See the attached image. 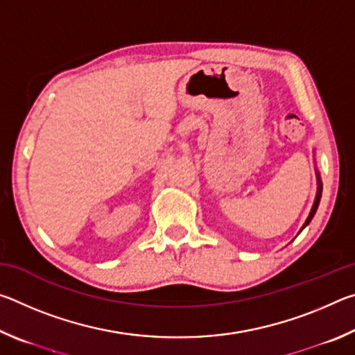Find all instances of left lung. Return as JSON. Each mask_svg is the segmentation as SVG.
Masks as SVG:
<instances>
[{"mask_svg": "<svg viewBox=\"0 0 355 355\" xmlns=\"http://www.w3.org/2000/svg\"><path fill=\"white\" fill-rule=\"evenodd\" d=\"M316 178H318V191H316V197H315V203H313V207H311V211H310V214H309V218H307V220L304 222V225H302V228H300V232L304 230L305 227H307L309 224H310V220L313 219V216H315V213H316V209H318V205H320V200H321V194H322V184H321V178H320V173H318V171H316Z\"/></svg>", "mask_w": 355, "mask_h": 355, "instance_id": "1", "label": "left lung"}]
</instances>
